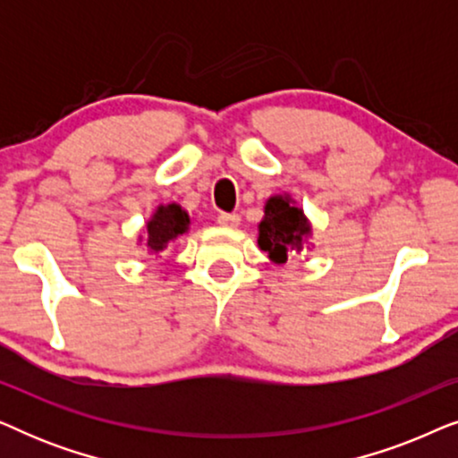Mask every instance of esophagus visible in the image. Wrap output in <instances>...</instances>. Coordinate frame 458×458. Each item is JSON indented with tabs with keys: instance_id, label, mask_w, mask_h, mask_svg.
Returning a JSON list of instances; mask_svg holds the SVG:
<instances>
[{
	"instance_id": "esophagus-1",
	"label": "esophagus",
	"mask_w": 458,
	"mask_h": 458,
	"mask_svg": "<svg viewBox=\"0 0 458 458\" xmlns=\"http://www.w3.org/2000/svg\"><path fill=\"white\" fill-rule=\"evenodd\" d=\"M240 221H242L240 216L229 215V212H221V215H218V225H223V227L227 229H237L240 227Z\"/></svg>"
}]
</instances>
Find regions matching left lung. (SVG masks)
Returning a JSON list of instances; mask_svg holds the SVG:
<instances>
[{"mask_svg": "<svg viewBox=\"0 0 458 458\" xmlns=\"http://www.w3.org/2000/svg\"><path fill=\"white\" fill-rule=\"evenodd\" d=\"M310 235L312 225L290 193L267 199L265 216L259 223V248L275 265L302 252Z\"/></svg>", "mask_w": 458, "mask_h": 458, "instance_id": "obj_1", "label": "left lung"}]
</instances>
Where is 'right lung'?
I'll return each mask as SVG.
<instances>
[{
  "instance_id": "add662e5",
  "label": "right lung",
  "mask_w": 458,
  "mask_h": 458,
  "mask_svg": "<svg viewBox=\"0 0 458 458\" xmlns=\"http://www.w3.org/2000/svg\"><path fill=\"white\" fill-rule=\"evenodd\" d=\"M191 218L179 204H160L146 223V235H140V242H146L149 254L158 256L171 242L190 231Z\"/></svg>"
}]
</instances>
